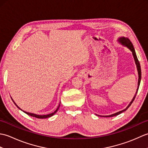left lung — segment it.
Masks as SVG:
<instances>
[{"label": "left lung", "instance_id": "8db88e82", "mask_svg": "<svg viewBox=\"0 0 148 148\" xmlns=\"http://www.w3.org/2000/svg\"><path fill=\"white\" fill-rule=\"evenodd\" d=\"M118 41L119 43H120L121 45L124 46L125 47H127V48L129 49L130 51L132 53V55L134 56V60H135V63H136V67H137V72H138V76H139V79H138V86H137V92L136 93V95H134L133 99L132 100V101L130 102L129 104L128 105V106L126 108L124 109L123 110H122V111H120L119 112H117L114 113V114H112L111 115H108V116H101V117H112V116H117L119 114H121L123 112H124L126 111V110L129 108V107L131 106L132 103L133 101L134 100L135 98H136V95H137V91L138 89H139V87L140 85V80H141V69H140V63L138 60L137 57V55H136V51H135V49L134 48V46L132 45V43L131 42V41L129 39H128L127 37H119V38L118 39Z\"/></svg>", "mask_w": 148, "mask_h": 148}]
</instances>
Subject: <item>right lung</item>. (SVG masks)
I'll return each instance as SVG.
<instances>
[{
  "label": "right lung",
  "mask_w": 148,
  "mask_h": 148,
  "mask_svg": "<svg viewBox=\"0 0 148 148\" xmlns=\"http://www.w3.org/2000/svg\"><path fill=\"white\" fill-rule=\"evenodd\" d=\"M11 99H12V101H13V102L14 103V104L16 106V107L17 108H18V109H20L21 111H23L25 113H26L27 114H28V115H29V116H32V117H35V118H39V119H43V118H49V117H51V116H53L54 115L55 113L57 112V111L58 110V109H59V107H60V103L59 104V106H58V107L57 108V109H56L55 111L53 112H52V113H50V114H46V115H39V114H34V113H31V112H26V111H23V110H22L21 109H20V108H19V107L16 105V103L14 102V100H13V99H12V98H11Z\"/></svg>",
  "instance_id": "1"
}]
</instances>
